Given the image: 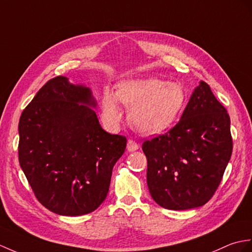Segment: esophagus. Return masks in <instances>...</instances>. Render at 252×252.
I'll use <instances>...</instances> for the list:
<instances>
[{
  "label": "esophagus",
  "mask_w": 252,
  "mask_h": 252,
  "mask_svg": "<svg viewBox=\"0 0 252 252\" xmlns=\"http://www.w3.org/2000/svg\"><path fill=\"white\" fill-rule=\"evenodd\" d=\"M126 149L127 151H135L138 149V144L133 139H128L126 144Z\"/></svg>",
  "instance_id": "obj_1"
}]
</instances>
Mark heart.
Masks as SVG:
<instances>
[{
    "label": "heart",
    "instance_id": "heart-1",
    "mask_svg": "<svg viewBox=\"0 0 252 252\" xmlns=\"http://www.w3.org/2000/svg\"><path fill=\"white\" fill-rule=\"evenodd\" d=\"M186 91L177 83L158 78L127 79L116 92L105 88L99 108L103 120L110 126L119 124V102L128 108L127 118L136 131L146 135L164 132L177 120L186 105Z\"/></svg>",
    "mask_w": 252,
    "mask_h": 252
}]
</instances>
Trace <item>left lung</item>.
<instances>
[{"instance_id":"obj_1","label":"left lung","mask_w":252,"mask_h":252,"mask_svg":"<svg viewBox=\"0 0 252 252\" xmlns=\"http://www.w3.org/2000/svg\"><path fill=\"white\" fill-rule=\"evenodd\" d=\"M230 116L210 87L201 81L178 124L145 140L147 185L163 208L203 206L215 194L231 159Z\"/></svg>"}]
</instances>
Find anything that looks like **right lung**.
I'll return each mask as SVG.
<instances>
[{"mask_svg": "<svg viewBox=\"0 0 252 252\" xmlns=\"http://www.w3.org/2000/svg\"><path fill=\"white\" fill-rule=\"evenodd\" d=\"M89 88L57 76L19 120V163L38 202L62 216L92 213L106 198L126 136L98 124Z\"/></svg>", "mask_w": 252, "mask_h": 252, "instance_id": "obj_1", "label": "right lung"}]
</instances>
